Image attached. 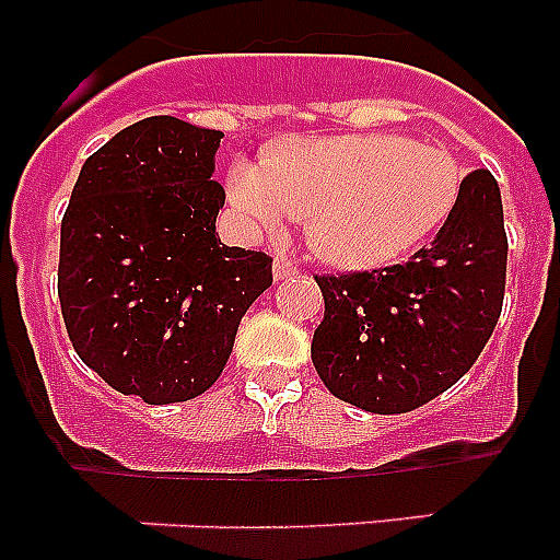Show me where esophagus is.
Masks as SVG:
<instances>
[{"label": "esophagus", "instance_id": "1", "mask_svg": "<svg viewBox=\"0 0 560 560\" xmlns=\"http://www.w3.org/2000/svg\"><path fill=\"white\" fill-rule=\"evenodd\" d=\"M300 271V266L291 264L289 257H277L275 260V280H289L291 275H296Z\"/></svg>", "mask_w": 560, "mask_h": 560}]
</instances>
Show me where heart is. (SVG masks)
I'll use <instances>...</instances> for the list:
<instances>
[{
    "mask_svg": "<svg viewBox=\"0 0 560 560\" xmlns=\"http://www.w3.org/2000/svg\"><path fill=\"white\" fill-rule=\"evenodd\" d=\"M232 207L252 226L277 230L308 215V244L345 269H375L427 241L463 190L446 148L398 133L296 137L266 162L235 160Z\"/></svg>",
    "mask_w": 560,
    "mask_h": 560,
    "instance_id": "1",
    "label": "heart"
}]
</instances>
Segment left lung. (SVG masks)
Wrapping results in <instances>:
<instances>
[{"label": "left lung", "mask_w": 560, "mask_h": 560, "mask_svg": "<svg viewBox=\"0 0 560 560\" xmlns=\"http://www.w3.org/2000/svg\"><path fill=\"white\" fill-rule=\"evenodd\" d=\"M508 275L502 196L471 171L438 237L407 264L316 275L325 316L311 359L325 387L375 415L423 407L454 387L491 339Z\"/></svg>", "instance_id": "8db88e82"}]
</instances>
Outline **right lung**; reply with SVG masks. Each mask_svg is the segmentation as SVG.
I'll use <instances>...</instances> for the list:
<instances>
[{"label":"right lung","instance_id":"right-lung-1","mask_svg":"<svg viewBox=\"0 0 560 560\" xmlns=\"http://www.w3.org/2000/svg\"><path fill=\"white\" fill-rule=\"evenodd\" d=\"M221 131L145 117L81 167L61 221L58 300L86 368L145 404L219 381L237 325L271 285V257L224 246L212 182Z\"/></svg>","mask_w":560,"mask_h":560}]
</instances>
